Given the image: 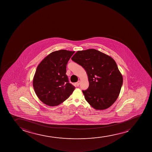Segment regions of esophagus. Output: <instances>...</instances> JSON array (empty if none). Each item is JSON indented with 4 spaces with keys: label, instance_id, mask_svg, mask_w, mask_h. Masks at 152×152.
Segmentation results:
<instances>
[{
    "label": "esophagus",
    "instance_id": "obj_1",
    "mask_svg": "<svg viewBox=\"0 0 152 152\" xmlns=\"http://www.w3.org/2000/svg\"><path fill=\"white\" fill-rule=\"evenodd\" d=\"M80 84V81H78L77 82V83H75V85H76L77 86H79Z\"/></svg>",
    "mask_w": 152,
    "mask_h": 152
}]
</instances>
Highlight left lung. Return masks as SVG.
Here are the masks:
<instances>
[{"instance_id": "left-lung-1", "label": "left lung", "mask_w": 152, "mask_h": 152, "mask_svg": "<svg viewBox=\"0 0 152 152\" xmlns=\"http://www.w3.org/2000/svg\"><path fill=\"white\" fill-rule=\"evenodd\" d=\"M71 59L87 73L89 87L82 91L85 99L96 110L107 109L118 99L123 79L115 61L95 49L79 51Z\"/></svg>"}]
</instances>
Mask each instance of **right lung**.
I'll use <instances>...</instances> for the list:
<instances>
[{
	"label": "right lung",
	"instance_id": "add662e5",
	"mask_svg": "<svg viewBox=\"0 0 152 152\" xmlns=\"http://www.w3.org/2000/svg\"><path fill=\"white\" fill-rule=\"evenodd\" d=\"M75 51L61 50L54 51L41 61L33 79V87L43 103L56 106L65 101L75 87L69 83L66 65Z\"/></svg>",
	"mask_w": 152,
	"mask_h": 152
}]
</instances>
